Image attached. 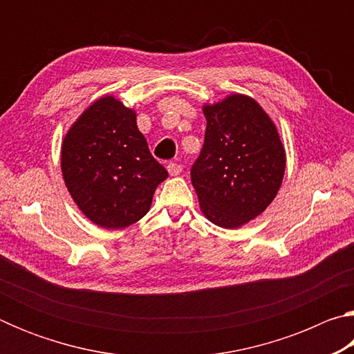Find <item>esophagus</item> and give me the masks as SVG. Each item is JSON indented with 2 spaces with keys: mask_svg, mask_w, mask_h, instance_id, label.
<instances>
[{
  "mask_svg": "<svg viewBox=\"0 0 354 354\" xmlns=\"http://www.w3.org/2000/svg\"><path fill=\"white\" fill-rule=\"evenodd\" d=\"M167 171H169L170 176H178L183 171V167L178 162H169L167 164Z\"/></svg>",
  "mask_w": 354,
  "mask_h": 354,
  "instance_id": "obj_1",
  "label": "esophagus"
}]
</instances>
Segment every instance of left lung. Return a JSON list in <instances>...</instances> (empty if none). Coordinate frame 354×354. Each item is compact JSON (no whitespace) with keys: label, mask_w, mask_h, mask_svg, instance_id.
<instances>
[{"label":"left lung","mask_w":354,"mask_h":354,"mask_svg":"<svg viewBox=\"0 0 354 354\" xmlns=\"http://www.w3.org/2000/svg\"><path fill=\"white\" fill-rule=\"evenodd\" d=\"M205 145L192 167L200 209L214 225L236 230L254 220L283 184L286 149L277 124L254 98L231 93L203 106Z\"/></svg>","instance_id":"1"}]
</instances>
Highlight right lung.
<instances>
[{
    "instance_id": "add662e5",
    "label": "right lung",
    "mask_w": 354,
    "mask_h": 354,
    "mask_svg": "<svg viewBox=\"0 0 354 354\" xmlns=\"http://www.w3.org/2000/svg\"><path fill=\"white\" fill-rule=\"evenodd\" d=\"M137 113L103 95L68 128L61 147L64 183L80 211L104 230H122L151 207L169 173L148 149Z\"/></svg>"
}]
</instances>
